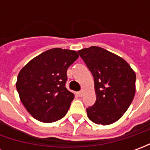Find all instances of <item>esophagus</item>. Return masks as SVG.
Returning <instances> with one entry per match:
<instances>
[{"label": "esophagus", "mask_w": 150, "mask_h": 150, "mask_svg": "<svg viewBox=\"0 0 150 150\" xmlns=\"http://www.w3.org/2000/svg\"><path fill=\"white\" fill-rule=\"evenodd\" d=\"M77 95H78V96L81 97L82 96H83V91H78V92H77Z\"/></svg>", "instance_id": "obj_1"}]
</instances>
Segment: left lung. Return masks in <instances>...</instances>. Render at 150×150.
I'll use <instances>...</instances> for the list:
<instances>
[{"mask_svg":"<svg viewBox=\"0 0 150 150\" xmlns=\"http://www.w3.org/2000/svg\"><path fill=\"white\" fill-rule=\"evenodd\" d=\"M78 53L94 77L96 100L87 108L88 118L102 125L116 122L133 100L135 72L125 60L101 47L91 46Z\"/></svg>","mask_w":150,"mask_h":150,"instance_id":"1","label":"left lung"}]
</instances>
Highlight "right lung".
Here are the masks:
<instances>
[{
  "mask_svg": "<svg viewBox=\"0 0 150 150\" xmlns=\"http://www.w3.org/2000/svg\"><path fill=\"white\" fill-rule=\"evenodd\" d=\"M78 58L75 50L54 48L35 57L19 72L16 88L34 119L51 123L67 114L75 97L66 88L67 71Z\"/></svg>",
  "mask_w": 150,
  "mask_h": 150,
  "instance_id": "add662e5",
  "label": "right lung"
}]
</instances>
